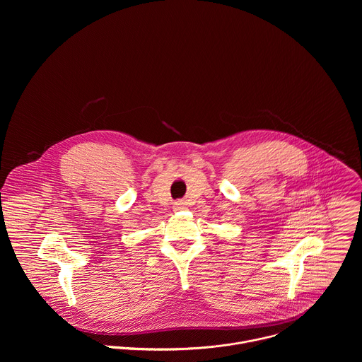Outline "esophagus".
Masks as SVG:
<instances>
[{
	"instance_id": "obj_1",
	"label": "esophagus",
	"mask_w": 362,
	"mask_h": 362,
	"mask_svg": "<svg viewBox=\"0 0 362 362\" xmlns=\"http://www.w3.org/2000/svg\"><path fill=\"white\" fill-rule=\"evenodd\" d=\"M175 209H185V202L184 201H178V202H175Z\"/></svg>"
}]
</instances>
